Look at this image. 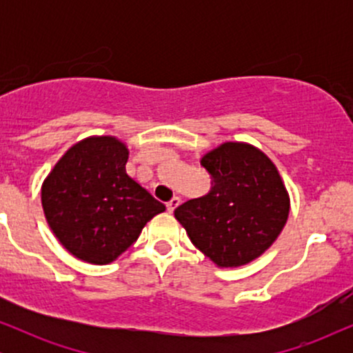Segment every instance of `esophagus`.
<instances>
[{
  "mask_svg": "<svg viewBox=\"0 0 353 353\" xmlns=\"http://www.w3.org/2000/svg\"><path fill=\"white\" fill-rule=\"evenodd\" d=\"M181 204V197H172V199L171 201H169L168 202V204H165V208H168V212H174V209H176L177 208V205H179Z\"/></svg>",
  "mask_w": 353,
  "mask_h": 353,
  "instance_id": "34e87169",
  "label": "esophagus"
}]
</instances>
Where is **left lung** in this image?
Masks as SVG:
<instances>
[{
  "instance_id": "1",
  "label": "left lung",
  "mask_w": 353,
  "mask_h": 353,
  "mask_svg": "<svg viewBox=\"0 0 353 353\" xmlns=\"http://www.w3.org/2000/svg\"><path fill=\"white\" fill-rule=\"evenodd\" d=\"M201 165L212 188L174 216L217 267L249 264L274 244L289 219L290 197L281 174L261 149L232 141L204 154Z\"/></svg>"
}]
</instances>
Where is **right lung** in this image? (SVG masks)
Returning a JSON list of instances; mask_svg holds the SVG:
<instances>
[{
    "label": "right lung",
    "instance_id": "right-lung-1",
    "mask_svg": "<svg viewBox=\"0 0 353 353\" xmlns=\"http://www.w3.org/2000/svg\"><path fill=\"white\" fill-rule=\"evenodd\" d=\"M129 149L114 136L72 144L41 185L48 225L68 252L88 264L116 261L165 205L125 174Z\"/></svg>",
    "mask_w": 353,
    "mask_h": 353
}]
</instances>
